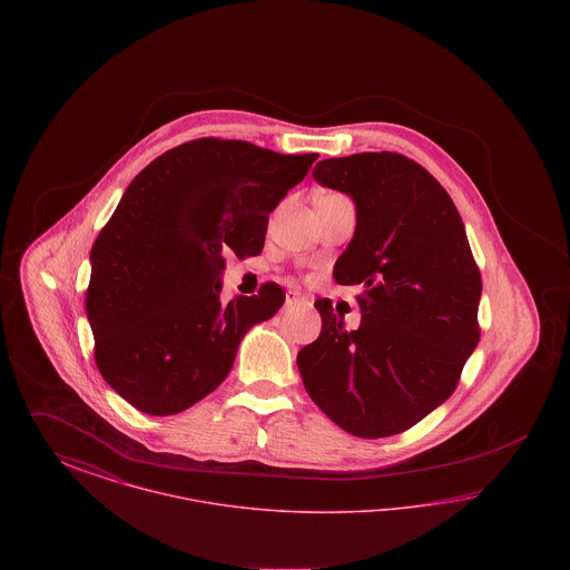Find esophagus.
I'll list each match as a JSON object with an SVG mask.
<instances>
[{"label":"esophagus","instance_id":"34e87169","mask_svg":"<svg viewBox=\"0 0 570 570\" xmlns=\"http://www.w3.org/2000/svg\"><path fill=\"white\" fill-rule=\"evenodd\" d=\"M298 303H305V297L297 291H288L286 293V305H298Z\"/></svg>","mask_w":570,"mask_h":570}]
</instances>
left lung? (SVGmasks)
Returning a JSON list of instances; mask_svg holds the SVG:
<instances>
[{
  "label": "left lung",
  "instance_id": "1",
  "mask_svg": "<svg viewBox=\"0 0 570 570\" xmlns=\"http://www.w3.org/2000/svg\"><path fill=\"white\" fill-rule=\"evenodd\" d=\"M314 179L348 194L353 242L333 267L342 286H361V325L318 298L323 328L297 354L303 386L344 432H406L444 404L479 344L481 273L446 190L400 154L321 160Z\"/></svg>",
  "mask_w": 570,
  "mask_h": 570
}]
</instances>
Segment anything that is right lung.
Listing matches in <instances>:
<instances>
[{
    "mask_svg": "<svg viewBox=\"0 0 570 570\" xmlns=\"http://www.w3.org/2000/svg\"><path fill=\"white\" fill-rule=\"evenodd\" d=\"M316 158L198 138L136 175L91 247L85 298L96 365L128 404L154 416L194 406L282 307L277 284L222 303L224 254L263 252L269 214Z\"/></svg>",
    "mask_w": 570,
    "mask_h": 570,
    "instance_id": "right-lung-1",
    "label": "right lung"
}]
</instances>
